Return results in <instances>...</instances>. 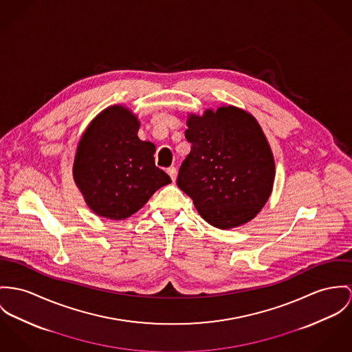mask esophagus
Listing matches in <instances>:
<instances>
[{
  "label": "esophagus",
  "mask_w": 352,
  "mask_h": 352,
  "mask_svg": "<svg viewBox=\"0 0 352 352\" xmlns=\"http://www.w3.org/2000/svg\"><path fill=\"white\" fill-rule=\"evenodd\" d=\"M167 174L170 175L171 181H173V182H175V179H177V168H175V167H170V168H167Z\"/></svg>",
  "instance_id": "obj_1"
}]
</instances>
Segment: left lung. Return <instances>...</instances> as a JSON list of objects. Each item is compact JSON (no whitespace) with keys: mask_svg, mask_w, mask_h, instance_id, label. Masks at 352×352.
Returning <instances> with one entry per match:
<instances>
[{"mask_svg":"<svg viewBox=\"0 0 352 352\" xmlns=\"http://www.w3.org/2000/svg\"><path fill=\"white\" fill-rule=\"evenodd\" d=\"M191 150L177 185L199 216L228 230L257 216L271 197L276 175L271 144L257 119L234 106L188 113Z\"/></svg>","mask_w":352,"mask_h":352,"instance_id":"8db88e82","label":"left lung"}]
</instances>
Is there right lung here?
I'll return each mask as SVG.
<instances>
[{
    "label": "right lung",
    "mask_w": 352,
    "mask_h": 352,
    "mask_svg": "<svg viewBox=\"0 0 352 352\" xmlns=\"http://www.w3.org/2000/svg\"><path fill=\"white\" fill-rule=\"evenodd\" d=\"M140 122L122 104L98 113L78 142L74 181L96 216L120 221L133 216L151 195L171 184L155 166V144L140 140Z\"/></svg>",
    "instance_id": "1"
}]
</instances>
